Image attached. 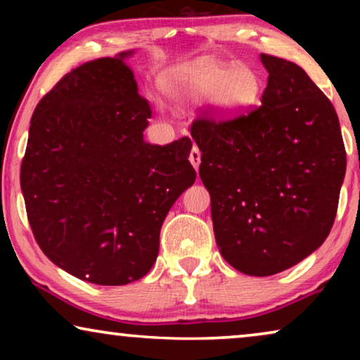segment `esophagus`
I'll return each mask as SVG.
<instances>
[{
	"mask_svg": "<svg viewBox=\"0 0 360 360\" xmlns=\"http://www.w3.org/2000/svg\"><path fill=\"white\" fill-rule=\"evenodd\" d=\"M190 162H191V165L195 167V170H198V167H200V162H201V152H200V149L196 146H193L191 147V152H190Z\"/></svg>",
	"mask_w": 360,
	"mask_h": 360,
	"instance_id": "obj_1",
	"label": "esophagus"
}]
</instances>
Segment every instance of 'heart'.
<instances>
[{
  "label": "heart",
  "instance_id": "b5f03b06",
  "mask_svg": "<svg viewBox=\"0 0 360 360\" xmlns=\"http://www.w3.org/2000/svg\"><path fill=\"white\" fill-rule=\"evenodd\" d=\"M162 90L179 105H196L210 100L221 120H234L257 106L262 96L259 73L243 63L221 65L201 60L191 67L167 72L160 82Z\"/></svg>",
  "mask_w": 360,
  "mask_h": 360
}]
</instances>
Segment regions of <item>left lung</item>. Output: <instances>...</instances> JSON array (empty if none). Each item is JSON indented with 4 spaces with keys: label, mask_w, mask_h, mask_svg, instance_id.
I'll return each mask as SVG.
<instances>
[{
    "label": "left lung",
    "mask_w": 360,
    "mask_h": 360,
    "mask_svg": "<svg viewBox=\"0 0 360 360\" xmlns=\"http://www.w3.org/2000/svg\"><path fill=\"white\" fill-rule=\"evenodd\" d=\"M260 62L269 72L262 105L224 122L200 117L191 137L221 255L239 272L269 277L328 238L346 149L334 106L307 72L267 53Z\"/></svg>",
    "instance_id": "1"
}]
</instances>
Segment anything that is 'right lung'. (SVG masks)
Segmentation results:
<instances>
[{"mask_svg":"<svg viewBox=\"0 0 360 360\" xmlns=\"http://www.w3.org/2000/svg\"><path fill=\"white\" fill-rule=\"evenodd\" d=\"M132 53L83 63L39 101L21 165L39 248L96 285L149 272L167 213L196 179L188 137L144 141L152 111L126 65Z\"/></svg>","mask_w":360,"mask_h":360,"instance_id":"right-lung-1","label":"right lung"}]
</instances>
